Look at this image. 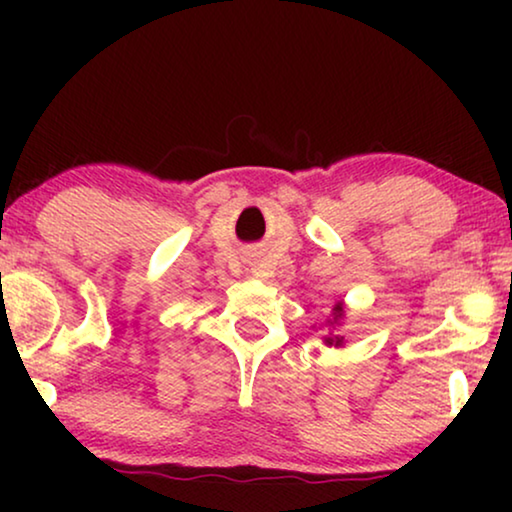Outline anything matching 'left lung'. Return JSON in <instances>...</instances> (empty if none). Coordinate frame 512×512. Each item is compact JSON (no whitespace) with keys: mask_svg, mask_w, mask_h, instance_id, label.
I'll return each mask as SVG.
<instances>
[{"mask_svg":"<svg viewBox=\"0 0 512 512\" xmlns=\"http://www.w3.org/2000/svg\"><path fill=\"white\" fill-rule=\"evenodd\" d=\"M342 319H345V307H342V303H338L333 307L331 319H328L326 324L328 326H338ZM324 342L328 347H342V345H345V335H333V331H331L328 335H324Z\"/></svg>","mask_w":512,"mask_h":512,"instance_id":"8db88e82","label":"left lung"}]
</instances>
